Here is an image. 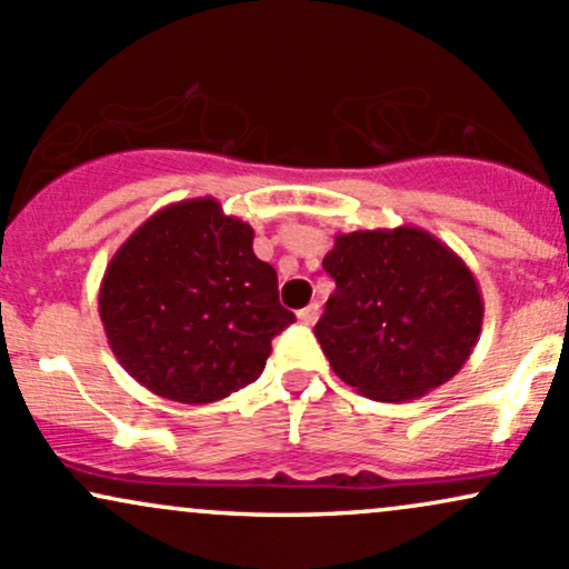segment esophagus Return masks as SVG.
I'll return each mask as SVG.
<instances>
[{
  "mask_svg": "<svg viewBox=\"0 0 569 569\" xmlns=\"http://www.w3.org/2000/svg\"><path fill=\"white\" fill-rule=\"evenodd\" d=\"M299 316V321H302L305 326H312L318 321V316H321V307L318 305H307V307H302V310L297 312Z\"/></svg>",
  "mask_w": 569,
  "mask_h": 569,
  "instance_id": "esophagus-1",
  "label": "esophagus"
}]
</instances>
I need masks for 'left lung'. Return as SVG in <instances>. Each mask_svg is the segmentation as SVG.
<instances>
[{
	"label": "left lung",
	"instance_id": "8db88e82",
	"mask_svg": "<svg viewBox=\"0 0 569 569\" xmlns=\"http://www.w3.org/2000/svg\"><path fill=\"white\" fill-rule=\"evenodd\" d=\"M323 270L337 289L316 337L335 375L361 396H426L479 342L485 302L473 272L420 227L339 232Z\"/></svg>",
	"mask_w": 569,
	"mask_h": 569
}]
</instances>
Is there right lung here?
Segmentation results:
<instances>
[{
  "label": "right lung",
  "instance_id": "obj_1",
  "mask_svg": "<svg viewBox=\"0 0 569 569\" xmlns=\"http://www.w3.org/2000/svg\"><path fill=\"white\" fill-rule=\"evenodd\" d=\"M109 348L162 398L211 403L262 375L272 337L297 321L253 230L219 200L171 202L117 248L98 291Z\"/></svg>",
  "mask_w": 569,
  "mask_h": 569
}]
</instances>
